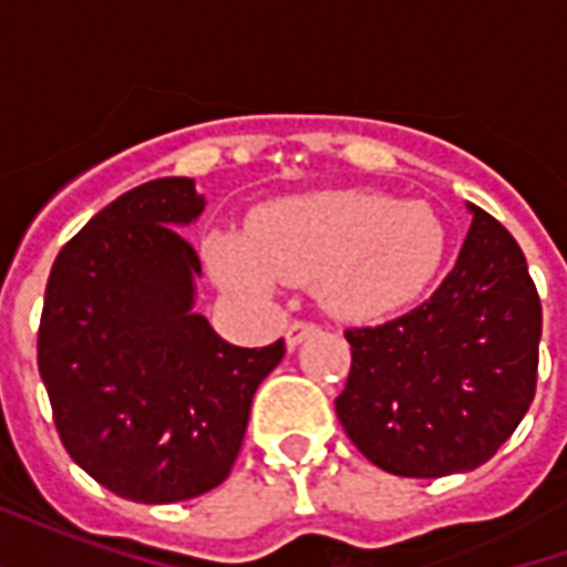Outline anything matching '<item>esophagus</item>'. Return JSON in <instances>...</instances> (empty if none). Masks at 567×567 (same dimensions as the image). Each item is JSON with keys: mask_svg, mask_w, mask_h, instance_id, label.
<instances>
[{"mask_svg": "<svg viewBox=\"0 0 567 567\" xmlns=\"http://www.w3.org/2000/svg\"><path fill=\"white\" fill-rule=\"evenodd\" d=\"M319 331L312 321H291L288 328H285V346L288 349H295V346H300L307 337H312V333Z\"/></svg>", "mask_w": 567, "mask_h": 567, "instance_id": "34e87169", "label": "esophagus"}]
</instances>
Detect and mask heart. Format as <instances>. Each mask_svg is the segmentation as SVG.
I'll return each instance as SVG.
<instances>
[{
    "label": "heart",
    "instance_id": "obj_1",
    "mask_svg": "<svg viewBox=\"0 0 567 567\" xmlns=\"http://www.w3.org/2000/svg\"><path fill=\"white\" fill-rule=\"evenodd\" d=\"M446 227L422 199L380 190H316L264 203L248 234L206 239L215 279L239 295L276 282L319 288L321 307L346 321H380L410 307L437 276Z\"/></svg>",
    "mask_w": 567,
    "mask_h": 567
}]
</instances>
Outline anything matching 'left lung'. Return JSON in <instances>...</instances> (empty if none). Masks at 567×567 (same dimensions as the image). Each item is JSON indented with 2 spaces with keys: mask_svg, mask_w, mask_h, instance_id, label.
Here are the masks:
<instances>
[{
  "mask_svg": "<svg viewBox=\"0 0 567 567\" xmlns=\"http://www.w3.org/2000/svg\"><path fill=\"white\" fill-rule=\"evenodd\" d=\"M467 209L474 221L437 291L401 319L346 331L352 368L337 419L394 476L474 471L535 401L540 297L504 224Z\"/></svg>",
  "mask_w": 567,
  "mask_h": 567,
  "instance_id": "obj_1",
  "label": "left lung"
}]
</instances>
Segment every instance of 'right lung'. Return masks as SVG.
<instances>
[{
    "mask_svg": "<svg viewBox=\"0 0 567 567\" xmlns=\"http://www.w3.org/2000/svg\"><path fill=\"white\" fill-rule=\"evenodd\" d=\"M206 199L154 178L60 248L39 324V373L72 462L140 504L221 486L258 385L285 343L239 349L194 312L199 258L178 227Z\"/></svg>",
    "mask_w": 567,
    "mask_h": 567,
    "instance_id": "obj_1",
    "label": "right lung"
}]
</instances>
